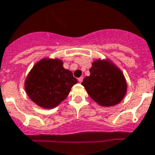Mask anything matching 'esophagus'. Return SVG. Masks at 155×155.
<instances>
[{"instance_id":"34e87169","label":"esophagus","mask_w":155,"mask_h":155,"mask_svg":"<svg viewBox=\"0 0 155 155\" xmlns=\"http://www.w3.org/2000/svg\"><path fill=\"white\" fill-rule=\"evenodd\" d=\"M82 80H83V77H79V79H78V81H79V83H81V82H82Z\"/></svg>"}]
</instances>
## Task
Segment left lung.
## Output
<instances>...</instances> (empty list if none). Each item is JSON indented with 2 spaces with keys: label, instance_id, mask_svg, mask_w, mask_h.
<instances>
[{
  "label": "left lung",
  "instance_id": "left-lung-1",
  "mask_svg": "<svg viewBox=\"0 0 155 155\" xmlns=\"http://www.w3.org/2000/svg\"><path fill=\"white\" fill-rule=\"evenodd\" d=\"M90 76L83 79L85 87L92 100L102 107L119 104L125 97L127 84L120 70L109 60L98 59L92 63Z\"/></svg>",
  "mask_w": 155,
  "mask_h": 155
}]
</instances>
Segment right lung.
<instances>
[{
    "instance_id": "1",
    "label": "right lung",
    "mask_w": 155,
    "mask_h": 155,
    "mask_svg": "<svg viewBox=\"0 0 155 155\" xmlns=\"http://www.w3.org/2000/svg\"><path fill=\"white\" fill-rule=\"evenodd\" d=\"M59 59L44 58L35 64L25 81L27 95L34 103L51 109L65 100L77 83L71 71L63 67Z\"/></svg>"
}]
</instances>
